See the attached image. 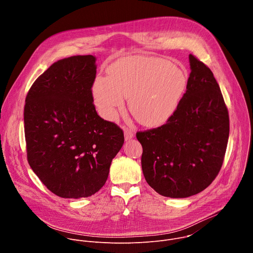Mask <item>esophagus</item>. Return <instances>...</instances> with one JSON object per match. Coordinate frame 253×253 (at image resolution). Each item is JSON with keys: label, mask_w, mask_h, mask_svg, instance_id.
<instances>
[{"label": "esophagus", "mask_w": 253, "mask_h": 253, "mask_svg": "<svg viewBox=\"0 0 253 253\" xmlns=\"http://www.w3.org/2000/svg\"><path fill=\"white\" fill-rule=\"evenodd\" d=\"M135 133L133 130L129 129V128H124V136H125V140H130L134 137Z\"/></svg>", "instance_id": "obj_1"}]
</instances>
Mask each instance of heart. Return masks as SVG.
Here are the masks:
<instances>
[{
	"instance_id": "b5f03b06",
	"label": "heart",
	"mask_w": 253,
	"mask_h": 253,
	"mask_svg": "<svg viewBox=\"0 0 253 253\" xmlns=\"http://www.w3.org/2000/svg\"><path fill=\"white\" fill-rule=\"evenodd\" d=\"M108 76L93 84L94 102L100 114L114 120L129 97V109L143 125L158 126L175 112L188 83L184 67L156 57L131 56L117 60Z\"/></svg>"
}]
</instances>
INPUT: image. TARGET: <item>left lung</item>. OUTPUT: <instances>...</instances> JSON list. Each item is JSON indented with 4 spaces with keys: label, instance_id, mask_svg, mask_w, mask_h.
Wrapping results in <instances>:
<instances>
[{
    "label": "left lung",
    "instance_id": "1",
    "mask_svg": "<svg viewBox=\"0 0 253 253\" xmlns=\"http://www.w3.org/2000/svg\"><path fill=\"white\" fill-rule=\"evenodd\" d=\"M186 92L166 124L136 133L142 171L160 195L185 198L207 188L222 166L229 116L211 70L189 55Z\"/></svg>",
    "mask_w": 253,
    "mask_h": 253
}]
</instances>
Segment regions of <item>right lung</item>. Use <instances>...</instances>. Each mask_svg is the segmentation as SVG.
Here are the masks:
<instances>
[{"mask_svg": "<svg viewBox=\"0 0 253 253\" xmlns=\"http://www.w3.org/2000/svg\"><path fill=\"white\" fill-rule=\"evenodd\" d=\"M95 62L92 55L55 62L26 97L28 162L42 183L63 198L98 192L124 143L122 129L96 112Z\"/></svg>", "mask_w": 253, "mask_h": 253, "instance_id": "1", "label": "right lung"}]
</instances>
